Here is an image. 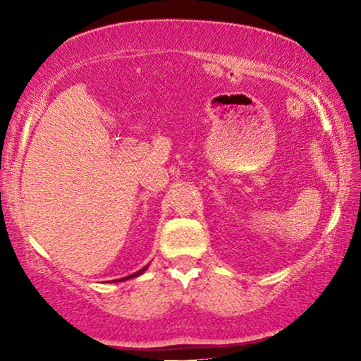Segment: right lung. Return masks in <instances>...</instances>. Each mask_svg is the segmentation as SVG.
I'll use <instances>...</instances> for the list:
<instances>
[{
	"instance_id": "1",
	"label": "right lung",
	"mask_w": 361,
	"mask_h": 361,
	"mask_svg": "<svg viewBox=\"0 0 361 361\" xmlns=\"http://www.w3.org/2000/svg\"><path fill=\"white\" fill-rule=\"evenodd\" d=\"M145 269H146V268H142V269H140V271H137V273H135V274H131V276H126V278H123V279H118V281H126V279L136 278V276H140L141 273H145Z\"/></svg>"
}]
</instances>
